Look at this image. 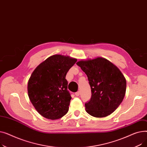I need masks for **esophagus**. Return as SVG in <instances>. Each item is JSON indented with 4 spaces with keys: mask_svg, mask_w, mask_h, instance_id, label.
I'll list each match as a JSON object with an SVG mask.
<instances>
[{
    "mask_svg": "<svg viewBox=\"0 0 147 147\" xmlns=\"http://www.w3.org/2000/svg\"><path fill=\"white\" fill-rule=\"evenodd\" d=\"M80 94V91H78L77 92H76V94H75V95H76L77 96H79Z\"/></svg>",
    "mask_w": 147,
    "mask_h": 147,
    "instance_id": "esophagus-1",
    "label": "esophagus"
}]
</instances>
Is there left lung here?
Here are the masks:
<instances>
[{"label": "left lung", "mask_w": 147, "mask_h": 147, "mask_svg": "<svg viewBox=\"0 0 147 147\" xmlns=\"http://www.w3.org/2000/svg\"><path fill=\"white\" fill-rule=\"evenodd\" d=\"M88 76L91 98L85 103L86 112L95 117H104L116 110L125 97L124 76L109 60L98 57L77 63Z\"/></svg>", "instance_id": "1"}]
</instances>
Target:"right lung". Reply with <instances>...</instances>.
<instances>
[{
  "label": "right lung",
  "mask_w": 147,
  "mask_h": 147,
  "mask_svg": "<svg viewBox=\"0 0 147 147\" xmlns=\"http://www.w3.org/2000/svg\"><path fill=\"white\" fill-rule=\"evenodd\" d=\"M77 59L54 55L38 65L28 82L31 102L43 117L61 118L68 111L71 99L65 76Z\"/></svg>",
  "instance_id": "obj_1"
}]
</instances>
